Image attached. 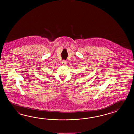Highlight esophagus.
<instances>
[{"mask_svg": "<svg viewBox=\"0 0 134 134\" xmlns=\"http://www.w3.org/2000/svg\"><path fill=\"white\" fill-rule=\"evenodd\" d=\"M62 64H63V65H65V64H66V61H65V60H63V61H62Z\"/></svg>", "mask_w": 134, "mask_h": 134, "instance_id": "34e87169", "label": "esophagus"}]
</instances>
